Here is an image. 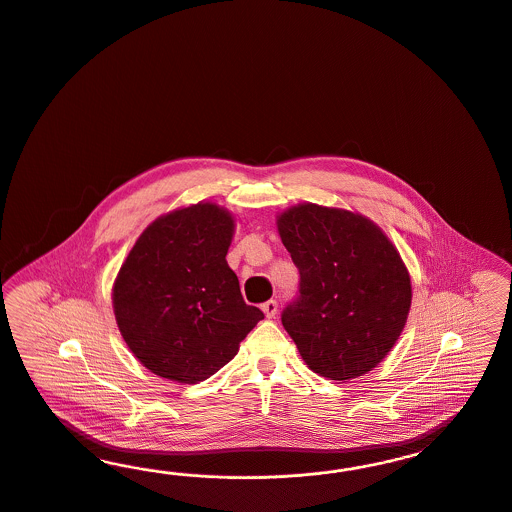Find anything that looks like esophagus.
Masks as SVG:
<instances>
[{"instance_id": "obj_1", "label": "esophagus", "mask_w": 512, "mask_h": 512, "mask_svg": "<svg viewBox=\"0 0 512 512\" xmlns=\"http://www.w3.org/2000/svg\"><path fill=\"white\" fill-rule=\"evenodd\" d=\"M261 308H263L266 318H274V316H276V312H278V303H276L274 299H270V301L263 303Z\"/></svg>"}]
</instances>
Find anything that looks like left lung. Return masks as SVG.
I'll list each match as a JSON object with an SVG mask.
<instances>
[{
    "label": "left lung",
    "instance_id": "8db88e82",
    "mask_svg": "<svg viewBox=\"0 0 512 512\" xmlns=\"http://www.w3.org/2000/svg\"><path fill=\"white\" fill-rule=\"evenodd\" d=\"M276 223L301 274L282 312L301 358L331 381L368 373L408 320L411 280L398 249L373 221L339 207L293 205Z\"/></svg>",
    "mask_w": 512,
    "mask_h": 512
}]
</instances>
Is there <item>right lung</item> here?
Returning <instances> with one entry per match:
<instances>
[{"label":"right lung","instance_id":"1","mask_svg":"<svg viewBox=\"0 0 512 512\" xmlns=\"http://www.w3.org/2000/svg\"><path fill=\"white\" fill-rule=\"evenodd\" d=\"M234 217L209 202L146 226L116 276L123 341L152 373L194 385L228 364L265 314L249 307L226 263Z\"/></svg>","mask_w":512,"mask_h":512}]
</instances>
